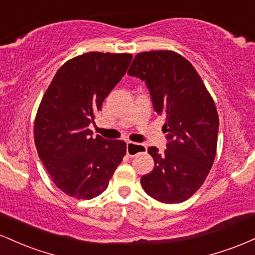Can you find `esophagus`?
I'll return each mask as SVG.
<instances>
[{"mask_svg":"<svg viewBox=\"0 0 255 255\" xmlns=\"http://www.w3.org/2000/svg\"><path fill=\"white\" fill-rule=\"evenodd\" d=\"M147 147L144 144H136V142H127V154L129 157H135L136 154L142 153V152H146Z\"/></svg>","mask_w":255,"mask_h":255,"instance_id":"esophagus-1","label":"esophagus"}]
</instances>
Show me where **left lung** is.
Returning a JSON list of instances; mask_svg holds the SVG:
<instances>
[{"label":"left lung","mask_w":255,"mask_h":255,"mask_svg":"<svg viewBox=\"0 0 255 255\" xmlns=\"http://www.w3.org/2000/svg\"><path fill=\"white\" fill-rule=\"evenodd\" d=\"M128 75L145 81L168 133L164 152L148 147L154 168L141 176L142 188L160 203H182L200 188L215 160L219 127L215 102L191 62L174 51L140 52Z\"/></svg>","instance_id":"left-lung-1"}]
</instances>
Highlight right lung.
Masks as SVG:
<instances>
[{
  "instance_id": "add662e5",
  "label": "right lung",
  "mask_w": 255,
  "mask_h": 255,
  "mask_svg": "<svg viewBox=\"0 0 255 255\" xmlns=\"http://www.w3.org/2000/svg\"><path fill=\"white\" fill-rule=\"evenodd\" d=\"M129 54L87 52L58 69L38 108L34 142L38 156L61 191L77 199L96 198L126 154V142L92 136L104 99L120 83Z\"/></svg>"
}]
</instances>
